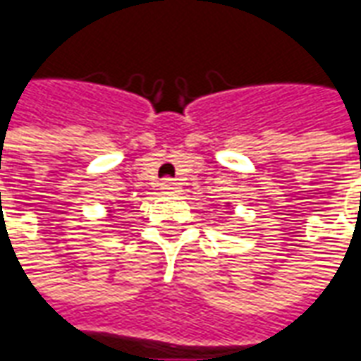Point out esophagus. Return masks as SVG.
<instances>
[{"label": "esophagus", "instance_id": "esophagus-1", "mask_svg": "<svg viewBox=\"0 0 361 361\" xmlns=\"http://www.w3.org/2000/svg\"><path fill=\"white\" fill-rule=\"evenodd\" d=\"M160 191H162V193H178V191H180V185H178V181L164 180L160 181Z\"/></svg>", "mask_w": 361, "mask_h": 361}]
</instances>
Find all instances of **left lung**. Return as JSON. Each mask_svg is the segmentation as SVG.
Returning a JSON list of instances; mask_svg holds the SVG:
<instances>
[{
	"label": "left lung",
	"instance_id": "8db88e82",
	"mask_svg": "<svg viewBox=\"0 0 361 361\" xmlns=\"http://www.w3.org/2000/svg\"><path fill=\"white\" fill-rule=\"evenodd\" d=\"M226 207H230V204H226Z\"/></svg>",
	"mask_w": 361,
	"mask_h": 361
}]
</instances>
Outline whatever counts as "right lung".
<instances>
[{
	"mask_svg": "<svg viewBox=\"0 0 361 361\" xmlns=\"http://www.w3.org/2000/svg\"><path fill=\"white\" fill-rule=\"evenodd\" d=\"M108 212H111V211H108Z\"/></svg>",
	"mask_w": 361,
	"mask_h": 361,
	"instance_id": "obj_1",
	"label": "right lung"
}]
</instances>
